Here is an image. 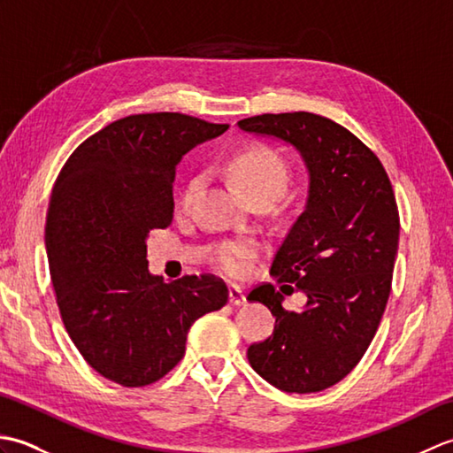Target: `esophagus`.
Returning a JSON list of instances; mask_svg holds the SVG:
<instances>
[{
  "label": "esophagus",
  "instance_id": "1",
  "mask_svg": "<svg viewBox=\"0 0 453 453\" xmlns=\"http://www.w3.org/2000/svg\"><path fill=\"white\" fill-rule=\"evenodd\" d=\"M247 300H245V294L239 290V288H235V286H232L229 288V303L232 305H243Z\"/></svg>",
  "mask_w": 453,
  "mask_h": 453
}]
</instances>
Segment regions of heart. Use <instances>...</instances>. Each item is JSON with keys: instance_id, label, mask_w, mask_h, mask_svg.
<instances>
[{"instance_id": "1", "label": "heart", "mask_w": 453, "mask_h": 453, "mask_svg": "<svg viewBox=\"0 0 453 453\" xmlns=\"http://www.w3.org/2000/svg\"><path fill=\"white\" fill-rule=\"evenodd\" d=\"M227 171L239 190L249 200L271 198L276 200L282 195L288 185V165L278 153L266 146H251L234 153L227 161ZM200 190V179H192L185 192H182L180 204L188 208L195 202ZM257 257V245L253 242H242L226 247L219 253V266L227 274L243 276L249 271L253 258Z\"/></svg>"}]
</instances>
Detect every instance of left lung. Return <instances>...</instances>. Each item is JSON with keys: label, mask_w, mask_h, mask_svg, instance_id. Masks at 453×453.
<instances>
[{"label": "left lung", "mask_w": 453, "mask_h": 453, "mask_svg": "<svg viewBox=\"0 0 453 453\" xmlns=\"http://www.w3.org/2000/svg\"><path fill=\"white\" fill-rule=\"evenodd\" d=\"M237 127L292 146L310 180L303 211L271 266L307 302L302 311H286L273 284L251 290L247 300L265 303L276 325L266 341L249 346L247 358L286 393L323 391L360 362L386 311L399 245L395 195L375 153L319 114H261Z\"/></svg>", "instance_id": "left-lung-1"}]
</instances>
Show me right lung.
Listing matches in <instances>:
<instances>
[{
  "instance_id": "1",
  "label": "right lung",
  "mask_w": 453,
  "mask_h": 453,
  "mask_svg": "<svg viewBox=\"0 0 453 453\" xmlns=\"http://www.w3.org/2000/svg\"><path fill=\"white\" fill-rule=\"evenodd\" d=\"M227 128L132 114L85 140L56 179L44 242L62 321L91 368L124 388L161 380L185 356L192 323L227 303L219 278L167 284L146 258L151 229L173 221L179 161Z\"/></svg>"
}]
</instances>
